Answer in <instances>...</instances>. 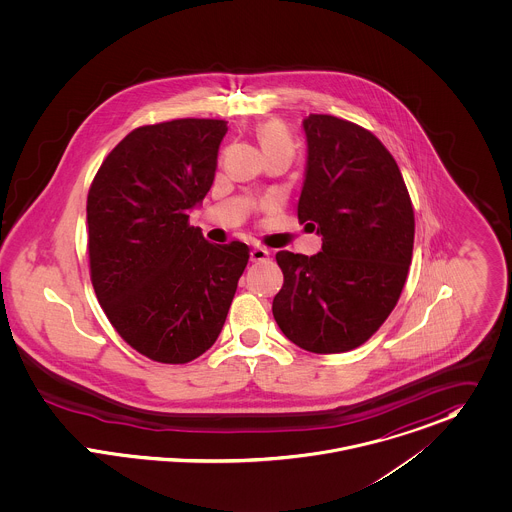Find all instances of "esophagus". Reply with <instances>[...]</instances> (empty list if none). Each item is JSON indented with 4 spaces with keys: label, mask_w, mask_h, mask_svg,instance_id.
Returning a JSON list of instances; mask_svg holds the SVG:
<instances>
[{
    "label": "esophagus",
    "mask_w": 512,
    "mask_h": 512,
    "mask_svg": "<svg viewBox=\"0 0 512 512\" xmlns=\"http://www.w3.org/2000/svg\"><path fill=\"white\" fill-rule=\"evenodd\" d=\"M269 255H271V253H269L265 247H253V249H251V261H253V263L267 261Z\"/></svg>",
    "instance_id": "esophagus-1"
}]
</instances>
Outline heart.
<instances>
[{"label": "heart", "instance_id": "heart-1", "mask_svg": "<svg viewBox=\"0 0 512 512\" xmlns=\"http://www.w3.org/2000/svg\"><path fill=\"white\" fill-rule=\"evenodd\" d=\"M257 141L265 155H271V153H286L290 157L294 155L292 137L281 121L271 119V121L261 123L257 127Z\"/></svg>", "mask_w": 512, "mask_h": 512}]
</instances>
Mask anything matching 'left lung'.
<instances>
[{
  "label": "left lung",
  "mask_w": 512,
  "mask_h": 512,
  "mask_svg": "<svg viewBox=\"0 0 512 512\" xmlns=\"http://www.w3.org/2000/svg\"><path fill=\"white\" fill-rule=\"evenodd\" d=\"M308 165L298 220L322 235L308 257L279 251L283 288L273 316L312 353H343L369 340L397 306L414 245V210L387 147L334 115L304 119Z\"/></svg>",
  "instance_id": "obj_1"
}]
</instances>
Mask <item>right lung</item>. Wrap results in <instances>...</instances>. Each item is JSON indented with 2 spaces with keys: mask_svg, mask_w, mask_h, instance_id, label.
I'll return each instance as SVG.
<instances>
[{
  "mask_svg": "<svg viewBox=\"0 0 512 512\" xmlns=\"http://www.w3.org/2000/svg\"><path fill=\"white\" fill-rule=\"evenodd\" d=\"M224 119H172L125 135L88 192L90 279L115 332L141 355L182 365L218 340L249 261L188 224L208 194Z\"/></svg>",
  "mask_w": 512,
  "mask_h": 512,
  "instance_id": "obj_1",
  "label": "right lung"
}]
</instances>
